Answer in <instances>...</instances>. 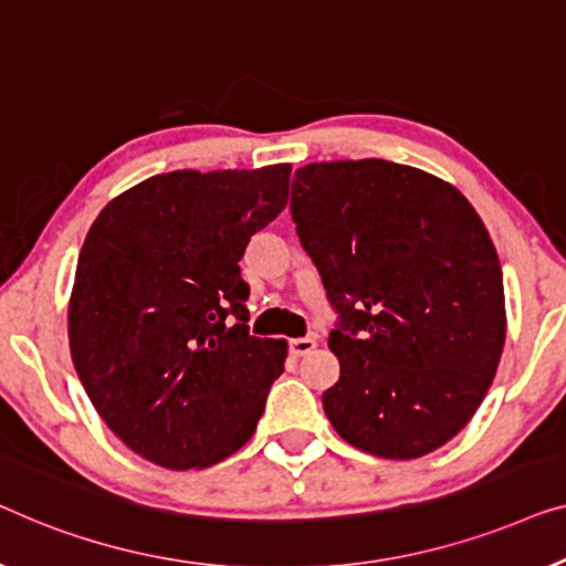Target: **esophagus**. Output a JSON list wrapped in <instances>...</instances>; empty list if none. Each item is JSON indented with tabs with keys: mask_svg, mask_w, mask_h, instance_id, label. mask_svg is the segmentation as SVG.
I'll return each mask as SVG.
<instances>
[{
	"mask_svg": "<svg viewBox=\"0 0 566 566\" xmlns=\"http://www.w3.org/2000/svg\"><path fill=\"white\" fill-rule=\"evenodd\" d=\"M315 346H317V340L310 338V336H305V338H292V340H290V354L294 356V359H300V356H305V354L313 352Z\"/></svg>",
	"mask_w": 566,
	"mask_h": 566,
	"instance_id": "1",
	"label": "esophagus"
}]
</instances>
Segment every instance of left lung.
<instances>
[{"mask_svg": "<svg viewBox=\"0 0 566 566\" xmlns=\"http://www.w3.org/2000/svg\"><path fill=\"white\" fill-rule=\"evenodd\" d=\"M290 212L338 323L323 410L381 459H418L480 408L505 346L503 269L459 189L412 166L307 164Z\"/></svg>", "mask_w": 566, "mask_h": 566, "instance_id": "obj_1", "label": "left lung"}]
</instances>
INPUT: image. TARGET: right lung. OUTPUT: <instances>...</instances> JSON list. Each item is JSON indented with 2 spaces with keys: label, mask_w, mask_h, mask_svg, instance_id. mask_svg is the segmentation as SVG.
I'll return each mask as SVG.
<instances>
[{
  "label": "right lung",
  "mask_w": 566,
  "mask_h": 566,
  "mask_svg": "<svg viewBox=\"0 0 566 566\" xmlns=\"http://www.w3.org/2000/svg\"><path fill=\"white\" fill-rule=\"evenodd\" d=\"M290 171L158 174L115 197L86 233L71 359L109 431L158 467L235 453L284 371L286 340L251 336L238 261L284 210Z\"/></svg>",
  "instance_id": "add662e5"
}]
</instances>
